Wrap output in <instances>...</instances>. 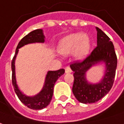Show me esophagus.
Masks as SVG:
<instances>
[{"instance_id": "1", "label": "esophagus", "mask_w": 124, "mask_h": 124, "mask_svg": "<svg viewBox=\"0 0 124 124\" xmlns=\"http://www.w3.org/2000/svg\"><path fill=\"white\" fill-rule=\"evenodd\" d=\"M65 72L66 73H71L72 72V70H71V69L70 67L69 66H66L65 68Z\"/></svg>"}]
</instances>
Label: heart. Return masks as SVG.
Wrapping results in <instances>:
<instances>
[{"instance_id":"obj_1","label":"heart","mask_w":124,"mask_h":124,"mask_svg":"<svg viewBox=\"0 0 124 124\" xmlns=\"http://www.w3.org/2000/svg\"><path fill=\"white\" fill-rule=\"evenodd\" d=\"M91 41L86 34H71L59 42L58 51L63 55H69L73 50L74 55L77 59H83L90 49Z\"/></svg>"}]
</instances>
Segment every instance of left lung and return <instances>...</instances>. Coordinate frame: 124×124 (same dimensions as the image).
I'll list each match as a JSON object with an SVG mask.
<instances>
[{
  "mask_svg": "<svg viewBox=\"0 0 124 124\" xmlns=\"http://www.w3.org/2000/svg\"><path fill=\"white\" fill-rule=\"evenodd\" d=\"M97 46L83 61H76L70 66L74 72L73 92L77 101L84 104L95 103L108 94L114 82L117 59L110 38L96 27ZM104 62L106 70L98 84L86 81L85 73L92 65Z\"/></svg>",
  "mask_w": 124,
  "mask_h": 124,
  "instance_id": "1",
  "label": "left lung"
}]
</instances>
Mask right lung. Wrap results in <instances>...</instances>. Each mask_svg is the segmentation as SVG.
<instances>
[{
    "mask_svg": "<svg viewBox=\"0 0 124 124\" xmlns=\"http://www.w3.org/2000/svg\"><path fill=\"white\" fill-rule=\"evenodd\" d=\"M45 36L43 33V30L37 29L30 32L19 42L16 50V54L11 61L12 69V84L14 87L17 97L20 101L26 107L34 110H40L45 108L50 103L54 93V87L55 81L60 77L62 75L65 70L64 69H60L55 71H48L46 75L44 85L42 90L34 96H27L23 94L18 88L16 83V73H15V60L18 52V49L23 47V45L33 43H44Z\"/></svg>",
    "mask_w": 124,
    "mask_h": 124,
    "instance_id": "obj_1",
    "label": "right lung"
}]
</instances>
